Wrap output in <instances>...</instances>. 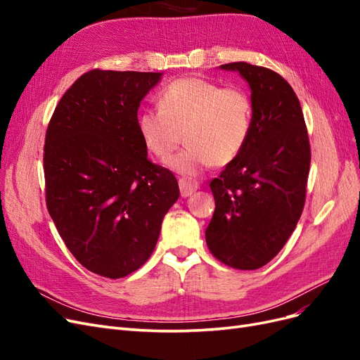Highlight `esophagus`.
<instances>
[{"mask_svg": "<svg viewBox=\"0 0 360 360\" xmlns=\"http://www.w3.org/2000/svg\"><path fill=\"white\" fill-rule=\"evenodd\" d=\"M179 184H180V192H181V197H189V195H192L195 191H198L200 184L192 180V179H188V177H181L179 180Z\"/></svg>", "mask_w": 360, "mask_h": 360, "instance_id": "esophagus-1", "label": "esophagus"}]
</instances>
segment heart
Returning a JSON list of instances; mask_svg holds the SVG:
<instances>
[{"instance_id":"b5f03b06","label":"heart","mask_w":360,"mask_h":360,"mask_svg":"<svg viewBox=\"0 0 360 360\" xmlns=\"http://www.w3.org/2000/svg\"><path fill=\"white\" fill-rule=\"evenodd\" d=\"M254 106L242 86H221L186 76L162 90L159 106L144 108L136 117L138 134L151 155L165 159L186 141L168 167L197 176L213 163L228 165L245 148L252 130Z\"/></svg>"}]
</instances>
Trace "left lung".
<instances>
[{
    "instance_id": "left-lung-1",
    "label": "left lung",
    "mask_w": 360,
    "mask_h": 360,
    "mask_svg": "<svg viewBox=\"0 0 360 360\" xmlns=\"http://www.w3.org/2000/svg\"><path fill=\"white\" fill-rule=\"evenodd\" d=\"M221 69L249 84L254 118L240 155L210 181L216 207L205 242L221 263L255 270L278 255L300 219L309 138L297 96L281 75L243 61Z\"/></svg>"
}]
</instances>
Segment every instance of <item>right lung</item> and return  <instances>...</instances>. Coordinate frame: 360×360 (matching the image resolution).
Masks as SVG:
<instances>
[{"mask_svg":"<svg viewBox=\"0 0 360 360\" xmlns=\"http://www.w3.org/2000/svg\"><path fill=\"white\" fill-rule=\"evenodd\" d=\"M162 73L94 69L64 93L46 130V207L72 255L118 279L155 250L163 216L179 200L174 174L151 163L138 108Z\"/></svg>","mask_w":360,"mask_h":360,"instance_id":"1","label":"right lung"}]
</instances>
